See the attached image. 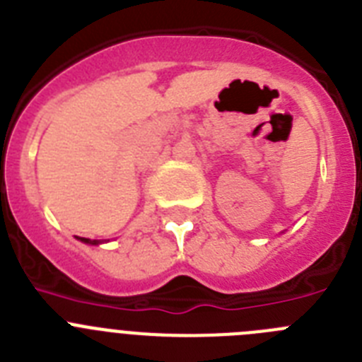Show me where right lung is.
<instances>
[{"mask_svg": "<svg viewBox=\"0 0 362 362\" xmlns=\"http://www.w3.org/2000/svg\"><path fill=\"white\" fill-rule=\"evenodd\" d=\"M79 240H81V242H84V243H92V245L99 243V242H95V240H93V242H92V240H88V238H79Z\"/></svg>", "mask_w": 362, "mask_h": 362, "instance_id": "obj_1", "label": "right lung"}]
</instances>
